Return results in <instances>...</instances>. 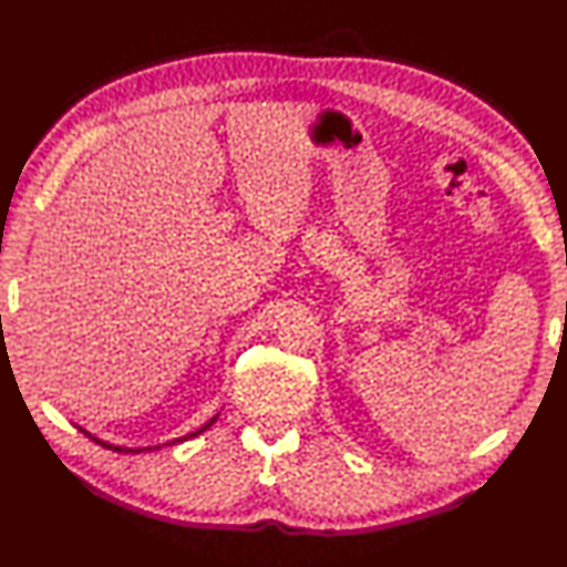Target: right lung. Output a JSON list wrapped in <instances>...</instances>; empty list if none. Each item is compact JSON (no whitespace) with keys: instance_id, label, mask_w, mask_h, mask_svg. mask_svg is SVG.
<instances>
[{"instance_id":"right-lung-1","label":"right lung","mask_w":567,"mask_h":567,"mask_svg":"<svg viewBox=\"0 0 567 567\" xmlns=\"http://www.w3.org/2000/svg\"><path fill=\"white\" fill-rule=\"evenodd\" d=\"M216 419H212L209 423H206V425H202L199 427V431H195V433H189V435H185V437H177V440H173V443H183V440H187V437H195V435H199V433H204L206 431V427H209L212 423H214ZM86 433V431H84ZM89 435V433H86ZM91 440H95V443H99V445H103V447H107V450H115V452H122V454H136V452H142V447L140 450H134V447H115V445H107V443H103V440H99V437H93V435H89ZM161 445H156V447H146V450H158Z\"/></svg>"}]
</instances>
